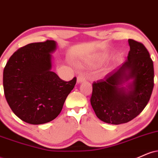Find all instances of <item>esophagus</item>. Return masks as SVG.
<instances>
[{
	"label": "esophagus",
	"mask_w": 158,
	"mask_h": 158,
	"mask_svg": "<svg viewBox=\"0 0 158 158\" xmlns=\"http://www.w3.org/2000/svg\"><path fill=\"white\" fill-rule=\"evenodd\" d=\"M85 80V77H84V75L83 74H80V75H79L77 77V83H81L83 82Z\"/></svg>",
	"instance_id": "esophagus-1"
}]
</instances>
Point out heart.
I'll return each mask as SVG.
<instances>
[{"label":"heart","mask_w":158,"mask_h":158,"mask_svg":"<svg viewBox=\"0 0 158 158\" xmlns=\"http://www.w3.org/2000/svg\"><path fill=\"white\" fill-rule=\"evenodd\" d=\"M100 64H101V61L99 60H94L90 62V65H91V66L97 67V66H99Z\"/></svg>","instance_id":"heart-1"}]
</instances>
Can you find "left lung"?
<instances>
[{
  "label": "left lung",
  "mask_w": 158,
  "mask_h": 158,
  "mask_svg": "<svg viewBox=\"0 0 158 158\" xmlns=\"http://www.w3.org/2000/svg\"><path fill=\"white\" fill-rule=\"evenodd\" d=\"M128 59L118 70L94 81L90 98L97 117L119 125L135 118L148 104L154 88V65L142 43L128 39Z\"/></svg>",
  "instance_id": "left-lung-1"
}]
</instances>
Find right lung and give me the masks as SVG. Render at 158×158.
I'll return each instance as SVG.
<instances>
[{"instance_id": "add662e5", "label": "right lung", "mask_w": 158, "mask_h": 158, "mask_svg": "<svg viewBox=\"0 0 158 158\" xmlns=\"http://www.w3.org/2000/svg\"><path fill=\"white\" fill-rule=\"evenodd\" d=\"M55 41L29 44L14 52L3 74L6 99L21 120L40 125L53 120L60 114L77 78L65 81L52 71L51 54Z\"/></svg>"}]
</instances>
